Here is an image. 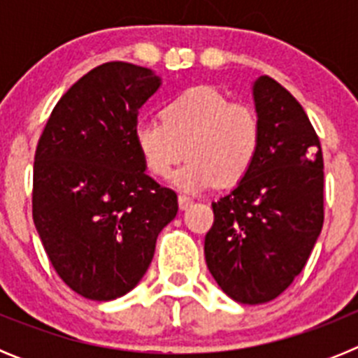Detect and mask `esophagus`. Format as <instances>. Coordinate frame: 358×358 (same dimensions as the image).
<instances>
[{"label": "esophagus", "instance_id": "esophagus-1", "mask_svg": "<svg viewBox=\"0 0 358 358\" xmlns=\"http://www.w3.org/2000/svg\"><path fill=\"white\" fill-rule=\"evenodd\" d=\"M192 202H194V199L188 197V195H179V208H181V210H186L188 206H192Z\"/></svg>", "mask_w": 358, "mask_h": 358}]
</instances>
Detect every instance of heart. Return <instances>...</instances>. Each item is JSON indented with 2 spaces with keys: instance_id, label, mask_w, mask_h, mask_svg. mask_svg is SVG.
<instances>
[{
  "instance_id": "1",
  "label": "heart",
  "mask_w": 358,
  "mask_h": 358,
  "mask_svg": "<svg viewBox=\"0 0 358 358\" xmlns=\"http://www.w3.org/2000/svg\"><path fill=\"white\" fill-rule=\"evenodd\" d=\"M134 143L145 170L163 179L188 156L173 182L199 192L215 182L233 186L251 172L262 148V123L248 103L229 102L211 85H195L173 96L161 120L136 123Z\"/></svg>"
}]
</instances>
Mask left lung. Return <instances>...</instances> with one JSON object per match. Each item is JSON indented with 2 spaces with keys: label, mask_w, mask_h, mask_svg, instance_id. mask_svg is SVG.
Masks as SVG:
<instances>
[{
  "label": "left lung",
  "mask_w": 358,
  "mask_h": 358,
  "mask_svg": "<svg viewBox=\"0 0 358 358\" xmlns=\"http://www.w3.org/2000/svg\"><path fill=\"white\" fill-rule=\"evenodd\" d=\"M252 96L260 154L236 188L211 202L215 220L204 238L211 276L243 305L273 301L292 283L324 220L321 143L305 109L271 77L255 82Z\"/></svg>",
  "instance_id": "8db88e82"
}]
</instances>
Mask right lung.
I'll list each match as a JSON object with an SVG mask.
<instances>
[{"label": "right lung", "mask_w": 358, "mask_h": 358, "mask_svg": "<svg viewBox=\"0 0 358 358\" xmlns=\"http://www.w3.org/2000/svg\"><path fill=\"white\" fill-rule=\"evenodd\" d=\"M148 68L106 62L53 107L34 161L31 215L66 285L93 301L134 289L177 194L147 176L134 143L140 107L159 90Z\"/></svg>", "instance_id": "add662e5"}]
</instances>
